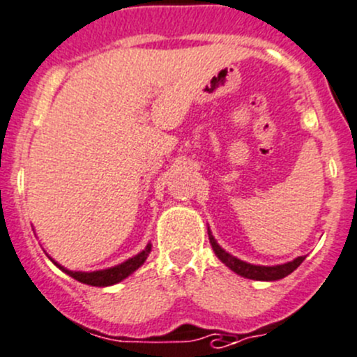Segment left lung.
Wrapping results in <instances>:
<instances>
[{
	"instance_id": "left-lung-1",
	"label": "left lung",
	"mask_w": 357,
	"mask_h": 357,
	"mask_svg": "<svg viewBox=\"0 0 357 357\" xmlns=\"http://www.w3.org/2000/svg\"><path fill=\"white\" fill-rule=\"evenodd\" d=\"M208 240H211L212 250L215 252V255L219 257V261L225 262L231 271H235L236 275L243 276V278L248 280H259V282H275V280H282L285 276H289L291 271L298 268L302 264L305 257H297L294 261L287 262V264H278V266H255L248 264V262L240 261V259L233 257L231 254L225 250V248L219 247V243L215 242V238L212 236V233L208 231Z\"/></svg>"
}]
</instances>
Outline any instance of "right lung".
I'll use <instances>...</instances> for the list:
<instances>
[{
    "mask_svg": "<svg viewBox=\"0 0 357 357\" xmlns=\"http://www.w3.org/2000/svg\"><path fill=\"white\" fill-rule=\"evenodd\" d=\"M150 250H152V245L149 243V245L145 247V250H142L139 254H136L135 257L124 261L122 264H117V266H114V268H109V269H102V271H91V273L68 271V269L63 268V266H60L59 262H55V261L53 262H55V264L59 266L62 271H66L68 276H72L74 280H77V282L86 283V285H91V287H110V285H115V283L122 282L124 278H128L131 273H135L136 269H138L139 266L146 261Z\"/></svg>",
    "mask_w": 357,
    "mask_h": 357,
    "instance_id": "1",
    "label": "right lung"
}]
</instances>
